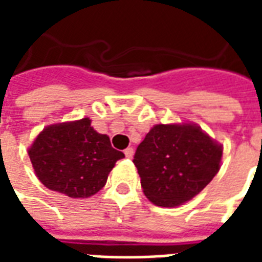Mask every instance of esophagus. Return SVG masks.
<instances>
[{
	"label": "esophagus",
	"instance_id": "esophagus-1",
	"mask_svg": "<svg viewBox=\"0 0 262 262\" xmlns=\"http://www.w3.org/2000/svg\"><path fill=\"white\" fill-rule=\"evenodd\" d=\"M133 153H135V150H133L132 147H127L125 150V156L127 157V159H132V157H133Z\"/></svg>",
	"mask_w": 262,
	"mask_h": 262
}]
</instances>
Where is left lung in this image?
Segmentation results:
<instances>
[{
  "label": "left lung",
  "instance_id": "left-lung-1",
  "mask_svg": "<svg viewBox=\"0 0 262 262\" xmlns=\"http://www.w3.org/2000/svg\"><path fill=\"white\" fill-rule=\"evenodd\" d=\"M223 147L195 123L156 125L137 146L133 163L143 192L163 208L180 206L220 170Z\"/></svg>",
  "mask_w": 262,
  "mask_h": 262
}]
</instances>
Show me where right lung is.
Returning a JSON list of instances; mask_svg holds the SVG:
<instances>
[{
  "instance_id": "1",
  "label": "right lung",
  "mask_w": 262,
  "mask_h": 262,
  "mask_svg": "<svg viewBox=\"0 0 262 262\" xmlns=\"http://www.w3.org/2000/svg\"><path fill=\"white\" fill-rule=\"evenodd\" d=\"M43 185L70 198H90L102 189L116 161L125 157L90 118L45 127L28 150Z\"/></svg>"
}]
</instances>
